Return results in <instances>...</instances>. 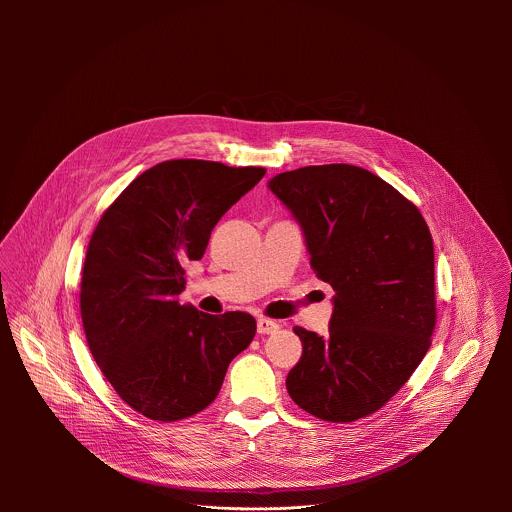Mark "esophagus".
Instances as JSON below:
<instances>
[{
    "mask_svg": "<svg viewBox=\"0 0 512 512\" xmlns=\"http://www.w3.org/2000/svg\"><path fill=\"white\" fill-rule=\"evenodd\" d=\"M278 329H280V325H278L276 321H272V319H266V317L258 319V323H256L258 335H272V333H276Z\"/></svg>",
    "mask_w": 512,
    "mask_h": 512,
    "instance_id": "34e87169",
    "label": "esophagus"
}]
</instances>
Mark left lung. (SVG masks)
<instances>
[{"instance_id":"obj_1","label":"left lung","mask_w":512,"mask_h":512,"mask_svg":"<svg viewBox=\"0 0 512 512\" xmlns=\"http://www.w3.org/2000/svg\"><path fill=\"white\" fill-rule=\"evenodd\" d=\"M268 189L299 224L317 278L335 290L329 335L293 327L303 353L288 392L319 420H359L382 408L430 349V228L392 185L347 163L286 171Z\"/></svg>"}]
</instances>
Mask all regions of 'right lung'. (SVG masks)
I'll return each mask as SVG.
<instances>
[{
  "label": "right lung",
  "instance_id": "add662e5",
  "mask_svg": "<svg viewBox=\"0 0 512 512\" xmlns=\"http://www.w3.org/2000/svg\"><path fill=\"white\" fill-rule=\"evenodd\" d=\"M264 167L173 159L138 175L92 232L80 284L90 353L118 396L149 420L205 410L226 368L256 333L242 311L209 315L179 303L185 264Z\"/></svg>",
  "mask_w": 512,
  "mask_h": 512
}]
</instances>
